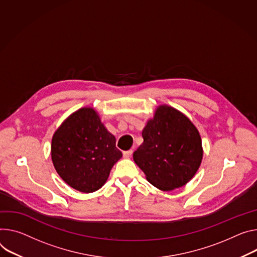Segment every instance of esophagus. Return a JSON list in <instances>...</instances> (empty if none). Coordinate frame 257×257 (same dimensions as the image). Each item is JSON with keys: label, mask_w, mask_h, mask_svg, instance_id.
Wrapping results in <instances>:
<instances>
[{"label": "esophagus", "mask_w": 257, "mask_h": 257, "mask_svg": "<svg viewBox=\"0 0 257 257\" xmlns=\"http://www.w3.org/2000/svg\"><path fill=\"white\" fill-rule=\"evenodd\" d=\"M132 151L130 150V151H126V152H124L123 153V156H124V158L125 159H129V158H131V156H132Z\"/></svg>", "instance_id": "34e87169"}]
</instances>
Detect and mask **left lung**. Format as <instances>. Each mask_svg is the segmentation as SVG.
<instances>
[{
	"mask_svg": "<svg viewBox=\"0 0 257 257\" xmlns=\"http://www.w3.org/2000/svg\"><path fill=\"white\" fill-rule=\"evenodd\" d=\"M143 137L133 160L157 189L173 191L195 176L203 159L202 139L183 112L167 104L157 106Z\"/></svg>",
	"mask_w": 257,
	"mask_h": 257,
	"instance_id": "1",
	"label": "left lung"
}]
</instances>
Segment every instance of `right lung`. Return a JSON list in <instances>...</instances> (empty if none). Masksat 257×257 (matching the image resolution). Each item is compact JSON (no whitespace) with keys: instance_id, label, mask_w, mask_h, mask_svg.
<instances>
[{"instance_id":"1","label":"right lung","mask_w":257,"mask_h":257,"mask_svg":"<svg viewBox=\"0 0 257 257\" xmlns=\"http://www.w3.org/2000/svg\"><path fill=\"white\" fill-rule=\"evenodd\" d=\"M121 158L115 137L91 106L69 114L52 136L51 159L56 172L66 184L82 193L99 190Z\"/></svg>"}]
</instances>
